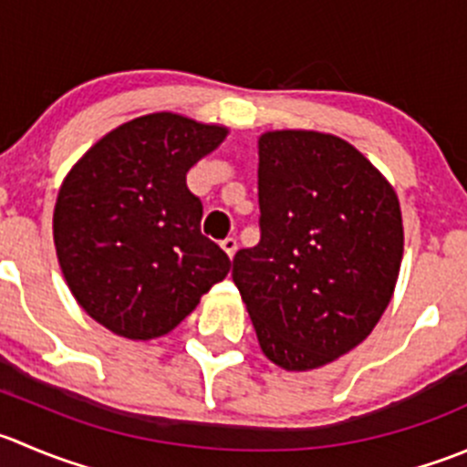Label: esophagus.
Segmentation results:
<instances>
[{"instance_id": "34e87169", "label": "esophagus", "mask_w": 467, "mask_h": 467, "mask_svg": "<svg viewBox=\"0 0 467 467\" xmlns=\"http://www.w3.org/2000/svg\"><path fill=\"white\" fill-rule=\"evenodd\" d=\"M221 248H223V251L228 253V257H233L234 253H237V239H234V237H225L223 242H221Z\"/></svg>"}]
</instances>
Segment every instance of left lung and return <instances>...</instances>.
Wrapping results in <instances>:
<instances>
[{"mask_svg": "<svg viewBox=\"0 0 467 467\" xmlns=\"http://www.w3.org/2000/svg\"><path fill=\"white\" fill-rule=\"evenodd\" d=\"M260 242L233 280L269 360L289 372L358 347L390 303L404 255L397 193L333 134L260 137Z\"/></svg>", "mask_w": 467, "mask_h": 467, "instance_id": "8db88e82", "label": "left lung"}]
</instances>
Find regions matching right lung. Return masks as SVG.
Masks as SVG:
<instances>
[{
    "instance_id": "add662e5",
    "label": "right lung",
    "mask_w": 467,
    "mask_h": 467,
    "mask_svg": "<svg viewBox=\"0 0 467 467\" xmlns=\"http://www.w3.org/2000/svg\"><path fill=\"white\" fill-rule=\"evenodd\" d=\"M225 128L150 113L99 139L63 180L54 246L81 307L111 333L152 339L173 330L230 271L201 233L202 202L187 173Z\"/></svg>"
}]
</instances>
